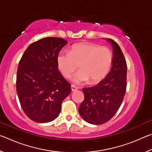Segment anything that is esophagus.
<instances>
[{
    "label": "esophagus",
    "instance_id": "obj_1",
    "mask_svg": "<svg viewBox=\"0 0 152 152\" xmlns=\"http://www.w3.org/2000/svg\"><path fill=\"white\" fill-rule=\"evenodd\" d=\"M71 90H72V92H75V91H77V90H78V88H77V87L75 86L72 85L71 86Z\"/></svg>",
    "mask_w": 152,
    "mask_h": 152
}]
</instances>
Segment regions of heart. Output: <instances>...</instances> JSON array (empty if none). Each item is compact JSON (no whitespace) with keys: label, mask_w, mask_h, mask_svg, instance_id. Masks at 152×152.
I'll use <instances>...</instances> for the list:
<instances>
[{"label":"heart","mask_w":152,"mask_h":152,"mask_svg":"<svg viewBox=\"0 0 152 152\" xmlns=\"http://www.w3.org/2000/svg\"><path fill=\"white\" fill-rule=\"evenodd\" d=\"M113 56L107 47L82 42L74 45L69 53L60 51L56 57L58 70L66 78H70L77 68L80 70L72 77L76 84L89 82L92 84L102 80L111 68Z\"/></svg>","instance_id":"obj_1"}]
</instances>
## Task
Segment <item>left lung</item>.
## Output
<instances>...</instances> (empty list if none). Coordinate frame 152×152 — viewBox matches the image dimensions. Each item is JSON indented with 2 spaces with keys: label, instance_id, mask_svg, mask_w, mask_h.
I'll list each match as a JSON object with an SVG mask.
<instances>
[{
  "label": "left lung",
  "instance_id": "8db88e82",
  "mask_svg": "<svg viewBox=\"0 0 152 152\" xmlns=\"http://www.w3.org/2000/svg\"><path fill=\"white\" fill-rule=\"evenodd\" d=\"M106 40L113 48V64L107 76L94 86L82 89L84 100L78 109L85 121L93 125L107 122L119 109L127 86V64L119 45Z\"/></svg>",
  "mask_w": 152,
  "mask_h": 152
}]
</instances>
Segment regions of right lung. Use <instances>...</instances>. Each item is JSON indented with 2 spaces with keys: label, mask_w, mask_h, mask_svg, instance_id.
<instances>
[{
  "label": "right lung",
  "mask_w": 152,
  "mask_h": 152,
  "mask_svg": "<svg viewBox=\"0 0 152 152\" xmlns=\"http://www.w3.org/2000/svg\"><path fill=\"white\" fill-rule=\"evenodd\" d=\"M67 41L45 37L32 43L18 66L16 88L24 113L35 122L48 123L58 117L70 84L59 72L56 57Z\"/></svg>",
  "instance_id": "right-lung-1"
}]
</instances>
